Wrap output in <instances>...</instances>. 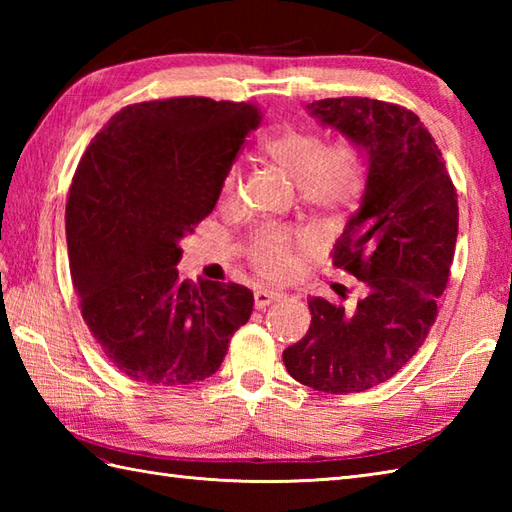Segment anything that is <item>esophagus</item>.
Segmentation results:
<instances>
[{
	"instance_id": "1",
	"label": "esophagus",
	"mask_w": 512,
	"mask_h": 512,
	"mask_svg": "<svg viewBox=\"0 0 512 512\" xmlns=\"http://www.w3.org/2000/svg\"><path fill=\"white\" fill-rule=\"evenodd\" d=\"M255 306L257 308H266V306H270V303H275V301H279L281 299V295L279 292H275V290H266V288H259V290H255Z\"/></svg>"
}]
</instances>
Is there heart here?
<instances>
[{"label":"heart","mask_w":512,"mask_h":512,"mask_svg":"<svg viewBox=\"0 0 512 512\" xmlns=\"http://www.w3.org/2000/svg\"><path fill=\"white\" fill-rule=\"evenodd\" d=\"M259 154L273 162L297 184L299 198L323 213H341L356 204L365 191L367 156L350 136L323 143L308 127H284L259 145ZM237 169L226 173L222 200L233 198ZM299 239L292 231H264L250 242V262L266 277H281L295 266L292 246Z\"/></svg>","instance_id":"1"}]
</instances>
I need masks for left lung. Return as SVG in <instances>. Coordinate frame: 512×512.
Returning a JSON list of instances; mask_svg holds the SVG:
<instances>
[{
  "label": "left lung",
  "mask_w": 512,
  "mask_h": 512,
  "mask_svg": "<svg viewBox=\"0 0 512 512\" xmlns=\"http://www.w3.org/2000/svg\"><path fill=\"white\" fill-rule=\"evenodd\" d=\"M308 110L367 156L361 206L332 253L336 268L361 281V297L354 308L308 299L310 328L286 347L284 365L301 385L356 394L398 374L436 323L458 239V195L436 140L411 110L361 96Z\"/></svg>",
  "instance_id": "8db88e82"
}]
</instances>
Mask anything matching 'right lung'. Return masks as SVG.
Segmentation results:
<instances>
[{
	"label": "right lung",
	"instance_id": "add662e5",
	"mask_svg": "<svg viewBox=\"0 0 512 512\" xmlns=\"http://www.w3.org/2000/svg\"><path fill=\"white\" fill-rule=\"evenodd\" d=\"M253 103L178 96L123 107L94 136L65 204L83 321L112 365L138 383L191 385L220 369L253 312L239 284L178 279L180 239L215 209Z\"/></svg>",
	"mask_w": 512,
	"mask_h": 512
}]
</instances>
